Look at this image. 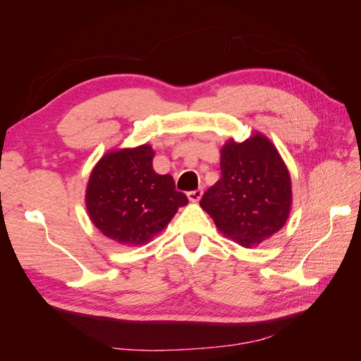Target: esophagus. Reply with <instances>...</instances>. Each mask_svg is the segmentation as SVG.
I'll return each mask as SVG.
<instances>
[{"label": "esophagus", "instance_id": "34e87169", "mask_svg": "<svg viewBox=\"0 0 361 361\" xmlns=\"http://www.w3.org/2000/svg\"><path fill=\"white\" fill-rule=\"evenodd\" d=\"M187 195H188L190 202H199V200L202 199L203 191H202V190H194V191H190V192H187Z\"/></svg>", "mask_w": 361, "mask_h": 361}]
</instances>
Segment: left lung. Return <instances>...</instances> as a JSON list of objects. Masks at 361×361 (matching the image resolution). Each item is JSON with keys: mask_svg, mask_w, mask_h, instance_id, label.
<instances>
[{"mask_svg": "<svg viewBox=\"0 0 361 361\" xmlns=\"http://www.w3.org/2000/svg\"><path fill=\"white\" fill-rule=\"evenodd\" d=\"M221 178L200 206L218 231L243 247H253L286 224L292 203L290 176L277 149L262 134L221 149Z\"/></svg>", "mask_w": 361, "mask_h": 361, "instance_id": "1", "label": "left lung"}]
</instances>
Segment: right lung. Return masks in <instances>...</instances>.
I'll return each instance as SVG.
<instances>
[{
	"instance_id": "add662e5",
	"label": "right lung",
	"mask_w": 361,
	"mask_h": 361,
	"mask_svg": "<svg viewBox=\"0 0 361 361\" xmlns=\"http://www.w3.org/2000/svg\"><path fill=\"white\" fill-rule=\"evenodd\" d=\"M154 155L147 145L110 152L90 174L85 192L90 220L118 244H146L188 203L170 174L152 167Z\"/></svg>"
}]
</instances>
